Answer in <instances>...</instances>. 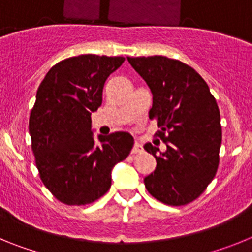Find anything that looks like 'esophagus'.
I'll use <instances>...</instances> for the list:
<instances>
[{
	"label": "esophagus",
	"instance_id": "obj_1",
	"mask_svg": "<svg viewBox=\"0 0 252 252\" xmlns=\"http://www.w3.org/2000/svg\"><path fill=\"white\" fill-rule=\"evenodd\" d=\"M141 150H142L141 144H140L139 141H135V145H133V148H132V154H137L139 151H141Z\"/></svg>",
	"mask_w": 252,
	"mask_h": 252
}]
</instances>
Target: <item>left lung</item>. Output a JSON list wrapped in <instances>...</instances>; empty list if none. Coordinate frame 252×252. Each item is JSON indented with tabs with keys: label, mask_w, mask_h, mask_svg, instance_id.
<instances>
[{
	"label": "left lung",
	"mask_w": 252,
	"mask_h": 252,
	"mask_svg": "<svg viewBox=\"0 0 252 252\" xmlns=\"http://www.w3.org/2000/svg\"><path fill=\"white\" fill-rule=\"evenodd\" d=\"M128 63L153 93L150 120H157V136L166 150L144 145L157 159V168L144 179L148 192L169 206L197 199L215 178L222 141L217 102L203 78L179 60L127 57Z\"/></svg>",
	"instance_id": "obj_1"
}]
</instances>
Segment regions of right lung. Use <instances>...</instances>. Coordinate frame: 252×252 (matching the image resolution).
Wrapping results in <instances>:
<instances>
[{"mask_svg":"<svg viewBox=\"0 0 252 252\" xmlns=\"http://www.w3.org/2000/svg\"><path fill=\"white\" fill-rule=\"evenodd\" d=\"M124 57L86 54L64 59L46 73L31 110V149L44 186L62 203L84 206L106 194L111 170L133 146L128 132L99 135L92 112L102 104L104 82Z\"/></svg>","mask_w":252,"mask_h":252,"instance_id":"1","label":"right lung"}]
</instances>
